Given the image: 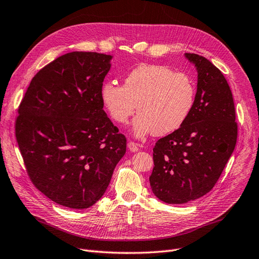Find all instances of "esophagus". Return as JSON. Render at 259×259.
I'll use <instances>...</instances> for the list:
<instances>
[{
    "mask_svg": "<svg viewBox=\"0 0 259 259\" xmlns=\"http://www.w3.org/2000/svg\"><path fill=\"white\" fill-rule=\"evenodd\" d=\"M127 147H128V150L131 152H137L139 150V145L135 144L134 142H130L127 144Z\"/></svg>",
    "mask_w": 259,
    "mask_h": 259,
    "instance_id": "esophagus-1",
    "label": "esophagus"
}]
</instances>
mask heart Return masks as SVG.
Segmentation results:
<instances>
[{"instance_id":"1","label":"heart","mask_w":259,"mask_h":259,"mask_svg":"<svg viewBox=\"0 0 259 259\" xmlns=\"http://www.w3.org/2000/svg\"><path fill=\"white\" fill-rule=\"evenodd\" d=\"M101 100L117 123L140 111L133 121L136 137L154 132L163 136L177 131L191 113L195 86L191 77L166 66L140 65L125 76L123 86L106 82L101 86Z\"/></svg>"}]
</instances>
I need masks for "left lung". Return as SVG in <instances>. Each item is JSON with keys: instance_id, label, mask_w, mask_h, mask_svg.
I'll use <instances>...</instances> for the list:
<instances>
[{"instance_id": "1", "label": "left lung", "mask_w": 259, "mask_h": 259, "mask_svg": "<svg viewBox=\"0 0 259 259\" xmlns=\"http://www.w3.org/2000/svg\"><path fill=\"white\" fill-rule=\"evenodd\" d=\"M185 56L198 71L194 106L182 126L156 142L149 178L153 194L168 204H184L213 189L238 136L232 93L224 74L205 57Z\"/></svg>"}]
</instances>
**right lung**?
<instances>
[{
	"label": "right lung",
	"mask_w": 259,
	"mask_h": 259,
	"mask_svg": "<svg viewBox=\"0 0 259 259\" xmlns=\"http://www.w3.org/2000/svg\"><path fill=\"white\" fill-rule=\"evenodd\" d=\"M111 59L92 52L62 55L33 76L19 106L15 131L27 173L59 205L95 204L126 151L100 95Z\"/></svg>",
	"instance_id": "1"
}]
</instances>
